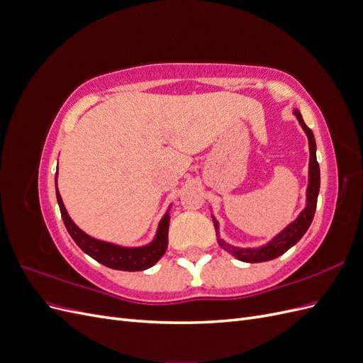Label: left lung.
<instances>
[{"instance_id":"8db88e82","label":"left lung","mask_w":363,"mask_h":363,"mask_svg":"<svg viewBox=\"0 0 363 363\" xmlns=\"http://www.w3.org/2000/svg\"><path fill=\"white\" fill-rule=\"evenodd\" d=\"M294 115L296 116V119H298L300 125L303 127L304 133L307 135V139H309L311 157H309V184H307V191H306V207L303 208L301 213L296 216V219H294L289 225L284 227L279 235L274 236L268 244L257 248H240V247H233L227 244L225 240L219 236V224L216 221V218L212 215L215 232L218 236V244L238 260L248 262V263H259V262L276 259L298 242L307 232V228H309L312 224V219L316 211L318 194H320V164L316 162V144H315V136L312 133V130L304 124L303 116L298 108H295Z\"/></svg>"}]
</instances>
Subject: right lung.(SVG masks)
Listing matches in <instances>:
<instances>
[{"mask_svg": "<svg viewBox=\"0 0 363 363\" xmlns=\"http://www.w3.org/2000/svg\"><path fill=\"white\" fill-rule=\"evenodd\" d=\"M56 195H57V203L60 207V213H62L65 227H67L68 233L74 239V242L79 245L86 255H89L92 259L103 263V265L108 268L119 269V271H144L151 268L155 263H157L168 248L169 208L160 219L156 236L150 244L142 245V247H123V245L106 242V240H100L89 236L72 221L57 189V172H56Z\"/></svg>", "mask_w": 363, "mask_h": 363, "instance_id": "add662e5", "label": "right lung"}]
</instances>
